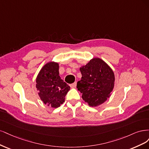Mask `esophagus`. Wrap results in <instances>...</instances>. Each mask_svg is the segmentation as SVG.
Segmentation results:
<instances>
[{
    "instance_id": "34e87169",
    "label": "esophagus",
    "mask_w": 149,
    "mask_h": 149,
    "mask_svg": "<svg viewBox=\"0 0 149 149\" xmlns=\"http://www.w3.org/2000/svg\"><path fill=\"white\" fill-rule=\"evenodd\" d=\"M76 85H77V83H76V82H74V83H73V84H72L70 85L71 88H74V87H75Z\"/></svg>"
}]
</instances>
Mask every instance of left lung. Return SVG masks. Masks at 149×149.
Returning <instances> with one entry per match:
<instances>
[{"label":"left lung","instance_id":"8db88e82","mask_svg":"<svg viewBox=\"0 0 149 149\" xmlns=\"http://www.w3.org/2000/svg\"><path fill=\"white\" fill-rule=\"evenodd\" d=\"M81 79L77 88L90 107H98L107 101L114 88V72L103 60L94 57L80 68Z\"/></svg>","mask_w":149,"mask_h":149}]
</instances>
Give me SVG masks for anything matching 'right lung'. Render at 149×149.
Masks as SVG:
<instances>
[{"mask_svg": "<svg viewBox=\"0 0 149 149\" xmlns=\"http://www.w3.org/2000/svg\"><path fill=\"white\" fill-rule=\"evenodd\" d=\"M59 63L50 61L42 66L36 79V87L42 102L57 108L65 102L70 87L59 76Z\"/></svg>", "mask_w": 149, "mask_h": 149, "instance_id": "add662e5", "label": "right lung"}]
</instances>
